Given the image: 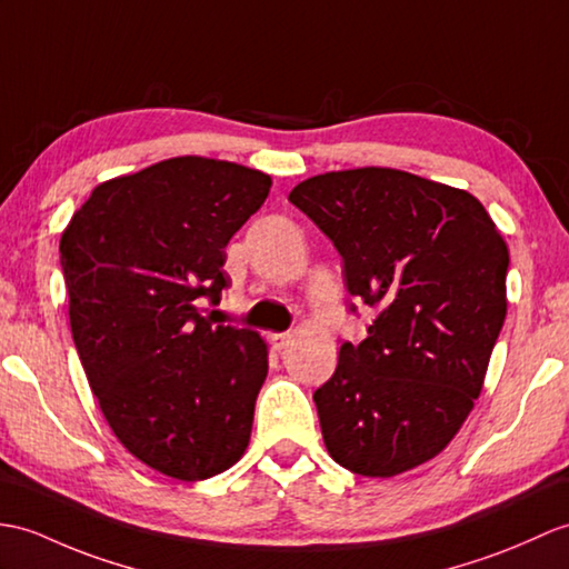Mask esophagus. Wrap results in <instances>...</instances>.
<instances>
[{
	"instance_id": "obj_1",
	"label": "esophagus",
	"mask_w": 569,
	"mask_h": 569,
	"mask_svg": "<svg viewBox=\"0 0 569 569\" xmlns=\"http://www.w3.org/2000/svg\"><path fill=\"white\" fill-rule=\"evenodd\" d=\"M269 345L273 351H281L290 345V335L288 332H276V335H269Z\"/></svg>"
}]
</instances>
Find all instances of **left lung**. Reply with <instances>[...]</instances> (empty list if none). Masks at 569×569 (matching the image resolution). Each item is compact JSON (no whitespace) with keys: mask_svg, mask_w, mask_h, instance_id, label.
Returning <instances> with one entry per match:
<instances>
[{"mask_svg":"<svg viewBox=\"0 0 569 569\" xmlns=\"http://www.w3.org/2000/svg\"><path fill=\"white\" fill-rule=\"evenodd\" d=\"M288 201L335 242L349 293L378 310L312 395L329 456L366 478L427 463L480 398L507 317L505 237L468 191L388 167L310 177Z\"/></svg>","mask_w":569,"mask_h":569,"instance_id":"obj_1","label":"left lung"}]
</instances>
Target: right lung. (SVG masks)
Listing matches in <instances>:
<instances>
[{"label":"right lung","instance_id":"obj_1","mask_svg":"<svg viewBox=\"0 0 569 569\" xmlns=\"http://www.w3.org/2000/svg\"><path fill=\"white\" fill-rule=\"evenodd\" d=\"M271 177L171 157L99 183L60 237L72 339L116 439L167 478L232 468L252 436L269 351L252 329L213 325L224 247L267 201Z\"/></svg>","mask_w":569,"mask_h":569}]
</instances>
